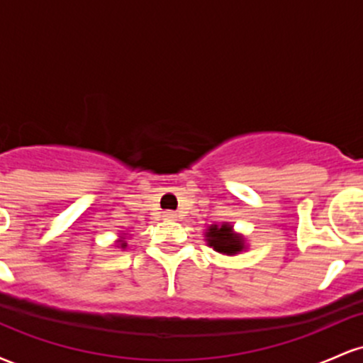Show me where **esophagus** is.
<instances>
[{"instance_id":"esophagus-1","label":"esophagus","mask_w":363,"mask_h":363,"mask_svg":"<svg viewBox=\"0 0 363 363\" xmlns=\"http://www.w3.org/2000/svg\"><path fill=\"white\" fill-rule=\"evenodd\" d=\"M164 216H165V218H167V220H174V218H176V211H164Z\"/></svg>"}]
</instances>
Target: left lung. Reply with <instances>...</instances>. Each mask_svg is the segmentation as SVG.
Listing matches in <instances>:
<instances>
[{
    "instance_id": "1",
    "label": "left lung",
    "mask_w": 363,
    "mask_h": 363,
    "mask_svg": "<svg viewBox=\"0 0 363 363\" xmlns=\"http://www.w3.org/2000/svg\"><path fill=\"white\" fill-rule=\"evenodd\" d=\"M206 240L216 252L227 254V256H234L244 249V240L239 234L232 232L230 225H211L206 232Z\"/></svg>"
}]
</instances>
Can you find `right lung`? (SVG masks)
Wrapping results in <instances>:
<instances>
[{"label": "right lung", "mask_w": 363, "mask_h": 363, "mask_svg": "<svg viewBox=\"0 0 363 363\" xmlns=\"http://www.w3.org/2000/svg\"><path fill=\"white\" fill-rule=\"evenodd\" d=\"M119 244H121V247H126V242H124V240H119Z\"/></svg>", "instance_id": "add662e5"}]
</instances>
